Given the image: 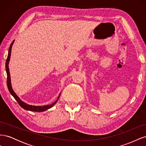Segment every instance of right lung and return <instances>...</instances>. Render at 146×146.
<instances>
[{
  "label": "right lung",
  "mask_w": 146,
  "mask_h": 146,
  "mask_svg": "<svg viewBox=\"0 0 146 146\" xmlns=\"http://www.w3.org/2000/svg\"><path fill=\"white\" fill-rule=\"evenodd\" d=\"M15 41H13L11 45L10 46L9 48V50H8V55L7 56V61H6V64H5V68H6V71H7V86L8 88V90H9L10 92L11 93V94L14 97V98L16 99V100L17 102V103L19 104V105L21 106L22 108H23L24 109L26 110H29V111H35V112H41V111H46V110L49 109L50 108H52L53 106H54L58 101L60 96L58 98V99H57L54 103H53L50 105H45V106H33V105H30L29 104H25V102H24L23 101H22L19 98V97L17 96L15 92L13 91L12 87H11V79H10V71H9V68H8V64H9V61L10 59V56H11V47L12 46L13 44V42H14Z\"/></svg>",
  "instance_id": "1"
}]
</instances>
